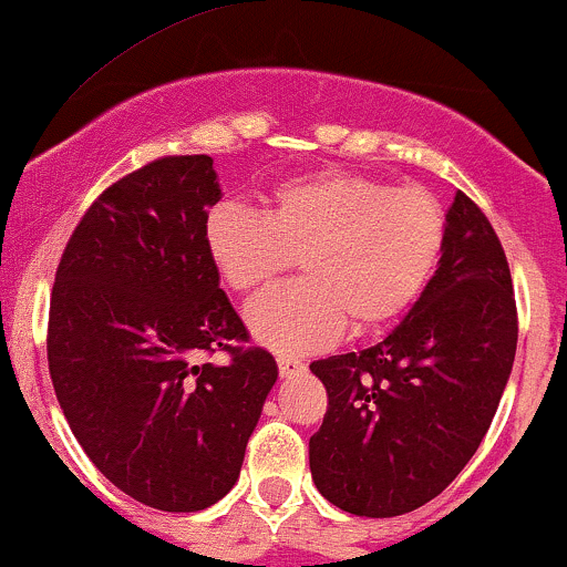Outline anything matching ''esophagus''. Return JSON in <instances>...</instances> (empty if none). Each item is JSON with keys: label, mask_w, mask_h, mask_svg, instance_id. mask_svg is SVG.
<instances>
[{"label": "esophagus", "mask_w": 567, "mask_h": 567, "mask_svg": "<svg viewBox=\"0 0 567 567\" xmlns=\"http://www.w3.org/2000/svg\"><path fill=\"white\" fill-rule=\"evenodd\" d=\"M306 370V362H300V359L295 357H278V373H281V379H291V375L302 373Z\"/></svg>", "instance_id": "obj_1"}]
</instances>
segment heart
Masks as SVG:
<instances>
[{"instance_id":"obj_1","label":"heart","mask_w":567,"mask_h":567,"mask_svg":"<svg viewBox=\"0 0 567 567\" xmlns=\"http://www.w3.org/2000/svg\"><path fill=\"white\" fill-rule=\"evenodd\" d=\"M208 257L229 289L248 295L289 270L302 278L248 302V330L291 354L381 330L430 284L446 213L419 186H389L346 169L291 178L267 197L265 213L221 203L203 227Z\"/></svg>"}]
</instances>
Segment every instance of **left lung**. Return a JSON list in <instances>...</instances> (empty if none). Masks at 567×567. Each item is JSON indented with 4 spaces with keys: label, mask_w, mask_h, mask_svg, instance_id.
<instances>
[{
    "label": "left lung",
    "mask_w": 567,
    "mask_h": 567,
    "mask_svg": "<svg viewBox=\"0 0 567 567\" xmlns=\"http://www.w3.org/2000/svg\"><path fill=\"white\" fill-rule=\"evenodd\" d=\"M516 332L501 240L456 192L435 276L403 321L370 349L310 364L330 398L308 446L316 489L370 519L441 495L495 419Z\"/></svg>",
    "instance_id": "left-lung-1"
}]
</instances>
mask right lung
Here are the masks:
<instances>
[{"label":"right lung","instance_id":"1","mask_svg":"<svg viewBox=\"0 0 567 567\" xmlns=\"http://www.w3.org/2000/svg\"><path fill=\"white\" fill-rule=\"evenodd\" d=\"M221 199L213 159L167 156L86 210L56 270L48 370L89 460L137 503L203 511L240 476L278 379L248 340L205 248ZM230 362L197 363L205 350Z\"/></svg>","mask_w":567,"mask_h":567}]
</instances>
